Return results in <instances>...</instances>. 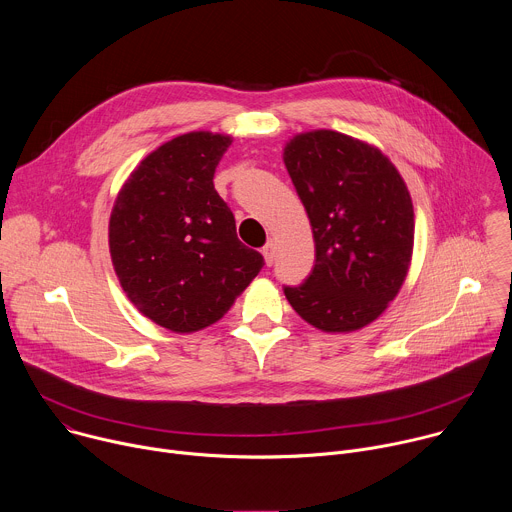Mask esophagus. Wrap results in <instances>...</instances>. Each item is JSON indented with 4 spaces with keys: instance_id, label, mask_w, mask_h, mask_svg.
I'll use <instances>...</instances> for the list:
<instances>
[{
    "instance_id": "esophagus-1",
    "label": "esophagus",
    "mask_w": 512,
    "mask_h": 512,
    "mask_svg": "<svg viewBox=\"0 0 512 512\" xmlns=\"http://www.w3.org/2000/svg\"><path fill=\"white\" fill-rule=\"evenodd\" d=\"M261 253H263V257H265V263H267V265H273V261H275V247H273L271 241L261 249Z\"/></svg>"
}]
</instances>
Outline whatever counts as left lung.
I'll return each instance as SVG.
<instances>
[{
	"label": "left lung",
	"mask_w": 512,
	"mask_h": 512,
	"mask_svg": "<svg viewBox=\"0 0 512 512\" xmlns=\"http://www.w3.org/2000/svg\"><path fill=\"white\" fill-rule=\"evenodd\" d=\"M283 162L308 212L316 263L283 294L308 324L352 332L395 300L413 253L409 190L381 150L318 129L289 139Z\"/></svg>",
	"instance_id": "obj_1"
}]
</instances>
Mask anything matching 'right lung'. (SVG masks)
<instances>
[{
  "mask_svg": "<svg viewBox=\"0 0 512 512\" xmlns=\"http://www.w3.org/2000/svg\"><path fill=\"white\" fill-rule=\"evenodd\" d=\"M229 135L192 131L160 145L131 172L111 210L109 251L131 304L172 332L221 320L265 265L237 237L214 190Z\"/></svg>",
  "mask_w": 512,
  "mask_h": 512,
  "instance_id": "1",
  "label": "right lung"
}]
</instances>
